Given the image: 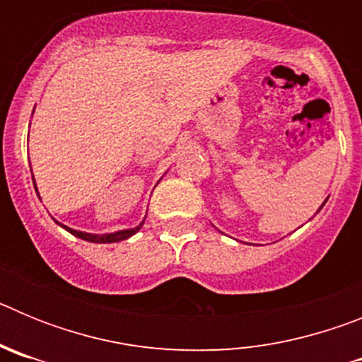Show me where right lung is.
<instances>
[{"mask_svg": "<svg viewBox=\"0 0 362 362\" xmlns=\"http://www.w3.org/2000/svg\"><path fill=\"white\" fill-rule=\"evenodd\" d=\"M32 181H34V177H32ZM141 226H143V223L139 226H136V228L121 230V232H116V233H105V235H94V233L78 232V230L66 228V226H65V228L69 230V232L72 233V235H76V238H79V239H85V241H90V243H117V241H123V239H129L130 235H134V233H136L137 230L141 228Z\"/></svg>", "mask_w": 362, "mask_h": 362, "instance_id": "right-lung-1", "label": "right lung"}]
</instances>
